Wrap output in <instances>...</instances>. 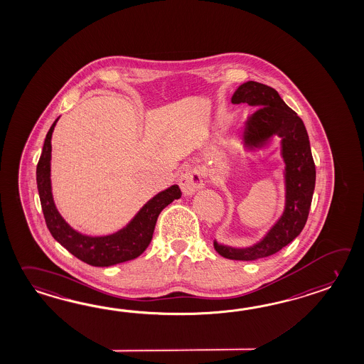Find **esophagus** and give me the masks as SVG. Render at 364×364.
Returning a JSON list of instances; mask_svg holds the SVG:
<instances>
[{
  "label": "esophagus",
  "instance_id": "34e87169",
  "mask_svg": "<svg viewBox=\"0 0 364 364\" xmlns=\"http://www.w3.org/2000/svg\"><path fill=\"white\" fill-rule=\"evenodd\" d=\"M178 186L186 196H192L203 186L201 172L198 170H188L183 172L178 178Z\"/></svg>",
  "mask_w": 364,
  "mask_h": 364
}]
</instances>
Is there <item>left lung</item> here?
<instances>
[{
    "mask_svg": "<svg viewBox=\"0 0 364 364\" xmlns=\"http://www.w3.org/2000/svg\"><path fill=\"white\" fill-rule=\"evenodd\" d=\"M232 103L255 107V112L242 130L244 144L253 150L262 147L274 134L282 138V156L286 163V206L282 217L261 242L250 248H232L214 242V248L225 259L255 261L281 251L306 226L315 191L316 167L304 124L273 87L248 81L239 86Z\"/></svg>",
    "mask_w": 364,
    "mask_h": 364,
    "instance_id": "8db88e82",
    "label": "left lung"
}]
</instances>
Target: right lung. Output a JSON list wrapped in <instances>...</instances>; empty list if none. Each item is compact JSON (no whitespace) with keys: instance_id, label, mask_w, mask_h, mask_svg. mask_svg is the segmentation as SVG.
<instances>
[{"instance_id":"1","label":"right lung","mask_w":364,"mask_h":364,"mask_svg":"<svg viewBox=\"0 0 364 364\" xmlns=\"http://www.w3.org/2000/svg\"><path fill=\"white\" fill-rule=\"evenodd\" d=\"M56 122L52 124L44 141L41 159L36 167V183L41 197V210L49 232L77 259L91 267H111L142 255L153 239L154 228L161 211L173 200L181 197L178 186H172L156 194L138 211L129 225L116 234L86 236L74 231L57 211L50 189V138Z\"/></svg>"}]
</instances>
